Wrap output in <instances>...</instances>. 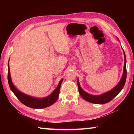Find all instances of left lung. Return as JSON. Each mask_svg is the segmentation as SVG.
I'll use <instances>...</instances> for the list:
<instances>
[{"label": "left lung", "mask_w": 134, "mask_h": 134, "mask_svg": "<svg viewBox=\"0 0 134 134\" xmlns=\"http://www.w3.org/2000/svg\"><path fill=\"white\" fill-rule=\"evenodd\" d=\"M124 71L123 74L120 81L119 82L117 86H115L112 90H111L109 92L102 94L99 96H93L90 94H88L85 92L84 90L82 89L80 86V85L79 83V81L78 79V90L79 94L81 97L83 98L85 100L88 102H92L94 104H103L109 102L112 100V99L114 98L115 97L117 96L118 94L120 92V91L123 89L125 83H126V78H127V69H126V58L125 55V53L124 52Z\"/></svg>", "instance_id": "obj_1"}]
</instances>
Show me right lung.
<instances>
[{
  "label": "right lung",
  "mask_w": 134,
  "mask_h": 134,
  "mask_svg": "<svg viewBox=\"0 0 134 134\" xmlns=\"http://www.w3.org/2000/svg\"><path fill=\"white\" fill-rule=\"evenodd\" d=\"M8 67L9 69V63H8ZM7 78L10 89L15 95L17 98L26 106L32 108H35V109H41V108H46L55 103L58 98L60 89L61 84L63 82L62 79L59 83L58 87L51 95L45 98H37L25 94L20 92L18 90H17L14 87L13 82L11 81L10 70H8Z\"/></svg>",
  "instance_id": "1"
}]
</instances>
